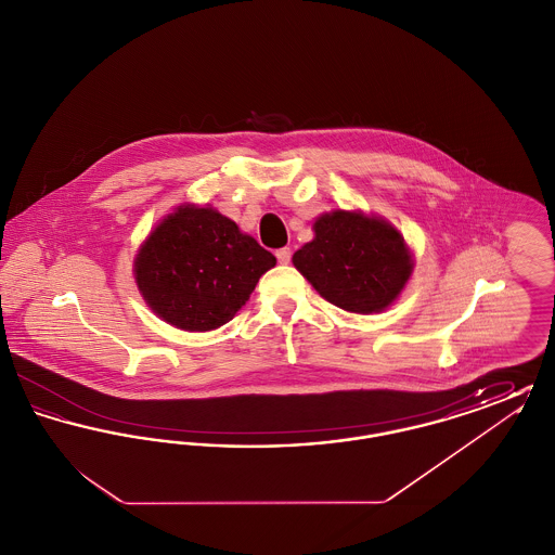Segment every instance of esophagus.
<instances>
[{
  "instance_id": "esophagus-1",
  "label": "esophagus",
  "mask_w": 555,
  "mask_h": 555,
  "mask_svg": "<svg viewBox=\"0 0 555 555\" xmlns=\"http://www.w3.org/2000/svg\"><path fill=\"white\" fill-rule=\"evenodd\" d=\"M276 260H279V262H281V264H289V262H291L289 247H281V249H276Z\"/></svg>"
}]
</instances>
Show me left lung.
Segmentation results:
<instances>
[{"instance_id": "1", "label": "left lung", "mask_w": 555, "mask_h": 555, "mask_svg": "<svg viewBox=\"0 0 555 555\" xmlns=\"http://www.w3.org/2000/svg\"><path fill=\"white\" fill-rule=\"evenodd\" d=\"M314 233L293 254V264L326 301L356 314L393 304L410 279L412 258L391 224L339 210L320 216Z\"/></svg>"}]
</instances>
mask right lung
<instances>
[{
	"label": "right lung",
	"instance_id": "add662e5",
	"mask_svg": "<svg viewBox=\"0 0 555 555\" xmlns=\"http://www.w3.org/2000/svg\"><path fill=\"white\" fill-rule=\"evenodd\" d=\"M276 258L211 208L181 206L145 241L134 279L150 308L183 331H211L245 306Z\"/></svg>",
	"mask_w": 555,
	"mask_h": 555
}]
</instances>
